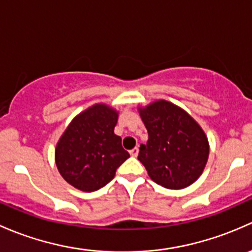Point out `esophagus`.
<instances>
[{"label":"esophagus","instance_id":"1","mask_svg":"<svg viewBox=\"0 0 252 252\" xmlns=\"http://www.w3.org/2000/svg\"><path fill=\"white\" fill-rule=\"evenodd\" d=\"M129 154H131V157L136 158L138 155V148H133L132 150H129Z\"/></svg>","mask_w":252,"mask_h":252}]
</instances>
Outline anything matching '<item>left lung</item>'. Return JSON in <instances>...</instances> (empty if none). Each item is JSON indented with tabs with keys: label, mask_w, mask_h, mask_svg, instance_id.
<instances>
[{
	"label": "left lung",
	"mask_w": 252,
	"mask_h": 252,
	"mask_svg": "<svg viewBox=\"0 0 252 252\" xmlns=\"http://www.w3.org/2000/svg\"><path fill=\"white\" fill-rule=\"evenodd\" d=\"M148 131L138 160L149 177L167 189H183L195 182L209 159V141L199 124L182 108L157 100L138 108Z\"/></svg>",
	"instance_id": "8db88e82"
}]
</instances>
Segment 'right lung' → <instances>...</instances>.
Listing matches in <instances>:
<instances>
[{
  "instance_id": "right-lung-1",
  "label": "right lung",
  "mask_w": 252,
  "mask_h": 252,
  "mask_svg": "<svg viewBox=\"0 0 252 252\" xmlns=\"http://www.w3.org/2000/svg\"><path fill=\"white\" fill-rule=\"evenodd\" d=\"M118 111L94 104L80 113L66 127L56 147V165L62 177L82 191L108 184L129 154L114 133Z\"/></svg>"
}]
</instances>
